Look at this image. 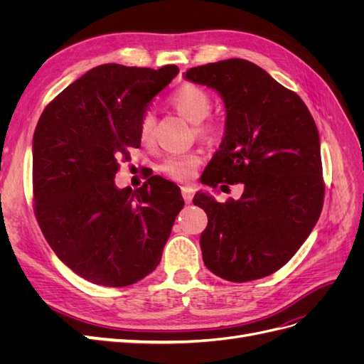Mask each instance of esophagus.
<instances>
[{
  "instance_id": "1",
  "label": "esophagus",
  "mask_w": 364,
  "mask_h": 364,
  "mask_svg": "<svg viewBox=\"0 0 364 364\" xmlns=\"http://www.w3.org/2000/svg\"><path fill=\"white\" fill-rule=\"evenodd\" d=\"M181 191H182L183 200H185L186 203H190V202L193 200V196H194V188H193V186H182Z\"/></svg>"
}]
</instances>
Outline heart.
I'll return each mask as SVG.
<instances>
[{
    "label": "heart",
    "instance_id": "obj_1",
    "mask_svg": "<svg viewBox=\"0 0 364 364\" xmlns=\"http://www.w3.org/2000/svg\"><path fill=\"white\" fill-rule=\"evenodd\" d=\"M168 105L185 119L194 123L196 134L206 138L214 139L220 134L218 119L209 115L213 109V97L205 87L196 83H183L168 95ZM138 136L142 146L150 147L155 141V115L151 112L142 114L138 124ZM202 164V155L199 151H186V153H173L159 165L161 173L167 178L185 182L190 181L196 174L199 165Z\"/></svg>",
    "mask_w": 364,
    "mask_h": 364
}]
</instances>
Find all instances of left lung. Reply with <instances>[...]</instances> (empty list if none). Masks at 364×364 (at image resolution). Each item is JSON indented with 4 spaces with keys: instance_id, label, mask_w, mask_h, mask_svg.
<instances>
[{
    "instance_id": "8db88e82",
    "label": "left lung",
    "mask_w": 364,
    "mask_h": 364,
    "mask_svg": "<svg viewBox=\"0 0 364 364\" xmlns=\"http://www.w3.org/2000/svg\"><path fill=\"white\" fill-rule=\"evenodd\" d=\"M185 77L213 87L226 106L225 138L202 182L245 186L238 200L225 203L194 196L208 215L200 235L205 266L232 282L269 277L290 261L322 213L314 119L299 95L245 59L194 67Z\"/></svg>"
}]
</instances>
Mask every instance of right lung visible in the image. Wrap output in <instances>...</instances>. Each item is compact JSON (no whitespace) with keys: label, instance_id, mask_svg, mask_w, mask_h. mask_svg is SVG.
<instances>
[{"label":"right lung","instance_id":"obj_1","mask_svg":"<svg viewBox=\"0 0 364 364\" xmlns=\"http://www.w3.org/2000/svg\"><path fill=\"white\" fill-rule=\"evenodd\" d=\"M179 73L105 63L43 109L33 135V209L50 247L86 281L126 287L158 267L174 218L178 185L151 176L119 190L118 158L141 146L138 124L151 98Z\"/></svg>","mask_w":364,"mask_h":364}]
</instances>
